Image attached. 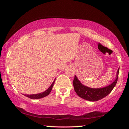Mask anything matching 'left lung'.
I'll use <instances>...</instances> for the list:
<instances>
[{"mask_svg":"<svg viewBox=\"0 0 129 129\" xmlns=\"http://www.w3.org/2000/svg\"><path fill=\"white\" fill-rule=\"evenodd\" d=\"M119 69H118L116 73V77L115 81L107 86L102 88H91L85 86L81 83L78 78L75 76L73 80V87L75 91L78 96L84 100L90 101H97L107 96L116 85L118 78Z\"/></svg>","mask_w":129,"mask_h":129,"instance_id":"obj_1","label":"left lung"}]
</instances>
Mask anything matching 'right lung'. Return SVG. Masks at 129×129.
<instances>
[{
  "label": "right lung",
  "mask_w": 129,
  "mask_h": 129,
  "mask_svg": "<svg viewBox=\"0 0 129 129\" xmlns=\"http://www.w3.org/2000/svg\"><path fill=\"white\" fill-rule=\"evenodd\" d=\"M54 81L55 80H54V81L53 82V83L51 84V85H50L49 88L47 90H46L45 91H44V92L38 93V94H24L25 96L26 97L29 98L30 99H33V100H36V99H40L42 98H44L47 96H48V94H50V93L51 92V90H52V88L53 87V85L54 84Z\"/></svg>",
  "instance_id": "obj_1"
}]
</instances>
